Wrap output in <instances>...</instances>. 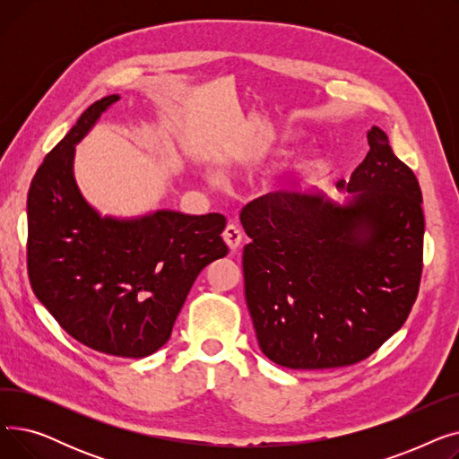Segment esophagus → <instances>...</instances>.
<instances>
[{"label": "esophagus", "instance_id": "1", "mask_svg": "<svg viewBox=\"0 0 459 459\" xmlns=\"http://www.w3.org/2000/svg\"><path fill=\"white\" fill-rule=\"evenodd\" d=\"M223 239L230 251H236L239 244H242V230H239L236 225H227L223 230Z\"/></svg>", "mask_w": 459, "mask_h": 459}]
</instances>
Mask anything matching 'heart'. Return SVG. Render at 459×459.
I'll return each mask as SVG.
<instances>
[{"label":"heart","mask_w":459,"mask_h":459,"mask_svg":"<svg viewBox=\"0 0 459 459\" xmlns=\"http://www.w3.org/2000/svg\"><path fill=\"white\" fill-rule=\"evenodd\" d=\"M318 169V161H307V163H303L298 171H299V177L303 178V177H308V175H312ZM208 180L212 182V184H220L221 182V177L220 175H215V173H212V175H208Z\"/></svg>","instance_id":"heart-1"}]
</instances>
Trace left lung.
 <instances>
[{
  "label": "left lung",
  "instance_id": "8db88e82",
  "mask_svg": "<svg viewBox=\"0 0 459 459\" xmlns=\"http://www.w3.org/2000/svg\"><path fill=\"white\" fill-rule=\"evenodd\" d=\"M350 182L346 203L284 189L242 213L246 301L256 341L294 370L350 367L407 320L422 273L424 213L415 173L381 128Z\"/></svg>",
  "mask_w": 459,
  "mask_h": 459
}]
</instances>
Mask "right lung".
I'll return each instance as SVG.
<instances>
[{"label": "right lung", "mask_w": 459, "mask_h": 459, "mask_svg": "<svg viewBox=\"0 0 459 459\" xmlns=\"http://www.w3.org/2000/svg\"><path fill=\"white\" fill-rule=\"evenodd\" d=\"M120 99L89 106L28 193V273L37 299L82 344L141 359L160 350L197 275L229 253L225 215L156 210L100 215L76 184V144Z\"/></svg>", "instance_id": "right-lung-1"}]
</instances>
